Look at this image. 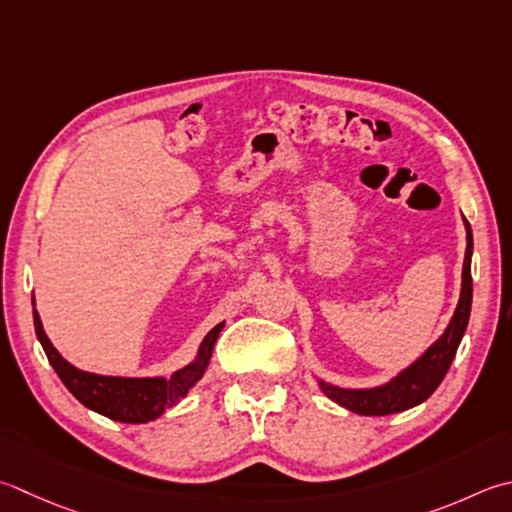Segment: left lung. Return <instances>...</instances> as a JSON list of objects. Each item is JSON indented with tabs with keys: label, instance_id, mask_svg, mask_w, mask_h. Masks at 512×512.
Returning a JSON list of instances; mask_svg holds the SVG:
<instances>
[{
	"label": "left lung",
	"instance_id": "obj_1",
	"mask_svg": "<svg viewBox=\"0 0 512 512\" xmlns=\"http://www.w3.org/2000/svg\"><path fill=\"white\" fill-rule=\"evenodd\" d=\"M466 228V255L462 268V290H459V302L453 317L446 326L437 342L426 348V353L419 355L413 364L390 379V382L373 388H342L328 384L324 379H317L322 393L333 399L335 404L344 406L350 413L366 415V417H382L402 413V410L413 408L435 393L437 386L442 384L450 364H453L455 353L462 337L466 333L470 304H473V277H470V259H473V230L464 217Z\"/></svg>",
	"mask_w": 512,
	"mask_h": 512
}]
</instances>
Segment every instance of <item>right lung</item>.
<instances>
[{
  "instance_id": "add662e5",
  "label": "right lung",
  "mask_w": 512,
  "mask_h": 512,
  "mask_svg": "<svg viewBox=\"0 0 512 512\" xmlns=\"http://www.w3.org/2000/svg\"><path fill=\"white\" fill-rule=\"evenodd\" d=\"M33 319L39 344H42L50 366L55 368V373L70 393H73L86 408L124 424L153 422V419L166 413V408L175 406L179 399H184L188 395V390L204 377L210 357H213L217 337L224 328L222 322L210 330L202 339V344H199L193 362L175 370L170 377H115L88 373V370L75 368L73 364L66 362V359L59 355V350L53 346V342L48 339L37 308H33Z\"/></svg>"
}]
</instances>
